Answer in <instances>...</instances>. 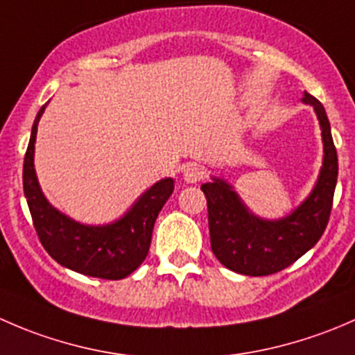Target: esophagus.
Returning <instances> with one entry per match:
<instances>
[{"mask_svg":"<svg viewBox=\"0 0 355 355\" xmlns=\"http://www.w3.org/2000/svg\"><path fill=\"white\" fill-rule=\"evenodd\" d=\"M204 173H206V171H204V168L200 166V164L191 163L184 168V180L187 182V184H198L199 180L204 178Z\"/></svg>","mask_w":355,"mask_h":355,"instance_id":"esophagus-1","label":"esophagus"}]
</instances>
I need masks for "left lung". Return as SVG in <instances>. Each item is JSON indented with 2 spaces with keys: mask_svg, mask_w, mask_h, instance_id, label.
Wrapping results in <instances>:
<instances>
[{
  "mask_svg": "<svg viewBox=\"0 0 355 355\" xmlns=\"http://www.w3.org/2000/svg\"><path fill=\"white\" fill-rule=\"evenodd\" d=\"M304 105L316 113L323 139V164L309 196L287 216L270 220L254 214L225 178L211 177L200 185L207 199L211 249L228 270L264 277L285 270L313 249L330 220L338 177V157L323 105L304 92Z\"/></svg>",
  "mask_w": 355,
  "mask_h": 355,
  "instance_id": "1",
  "label": "left lung"
}]
</instances>
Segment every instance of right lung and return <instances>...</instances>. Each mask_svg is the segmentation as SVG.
<instances>
[{
  "label": "right lung",
  "instance_id": "1",
  "mask_svg": "<svg viewBox=\"0 0 355 355\" xmlns=\"http://www.w3.org/2000/svg\"><path fill=\"white\" fill-rule=\"evenodd\" d=\"M48 103L35 116L24 159V194L39 241L49 256L68 270L105 280H121L137 270L148 256L157 214L175 189L173 178H161L153 184L111 223L85 225L62 213L46 199L34 166L37 125Z\"/></svg>",
  "mask_w": 355,
  "mask_h": 355
}]
</instances>
